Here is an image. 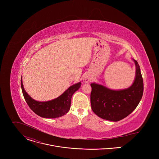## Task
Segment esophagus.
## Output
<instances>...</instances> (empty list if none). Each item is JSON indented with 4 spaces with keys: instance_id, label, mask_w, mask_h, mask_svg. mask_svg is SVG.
<instances>
[{
    "instance_id": "34e87169",
    "label": "esophagus",
    "mask_w": 159,
    "mask_h": 159,
    "mask_svg": "<svg viewBox=\"0 0 159 159\" xmlns=\"http://www.w3.org/2000/svg\"><path fill=\"white\" fill-rule=\"evenodd\" d=\"M92 80H93V78L91 75L89 74H86L84 77V82L85 83H89L92 81Z\"/></svg>"
}]
</instances>
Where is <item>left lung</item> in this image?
Listing matches in <instances>:
<instances>
[{
  "label": "left lung",
  "mask_w": 159,
  "mask_h": 159,
  "mask_svg": "<svg viewBox=\"0 0 159 159\" xmlns=\"http://www.w3.org/2000/svg\"><path fill=\"white\" fill-rule=\"evenodd\" d=\"M133 61L136 66L135 79L129 88L115 90L96 83L90 84L91 108L99 117L118 121L131 114L139 105L143 93V81L137 61Z\"/></svg>",
  "instance_id": "left-lung-1"
}]
</instances>
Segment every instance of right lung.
Returning a JSON list of instances; mask_svg holds the SVG:
<instances>
[{"label": "right lung", "mask_w": 159, "mask_h": 159, "mask_svg": "<svg viewBox=\"0 0 159 159\" xmlns=\"http://www.w3.org/2000/svg\"><path fill=\"white\" fill-rule=\"evenodd\" d=\"M80 82L70 86L59 97L51 101L39 102L34 100L25 91L22 81L20 85L22 92L29 107L36 114L42 118H56L65 115L70 108L71 98L74 93L80 87Z\"/></svg>", "instance_id": "obj_1"}]
</instances>
